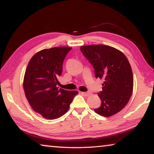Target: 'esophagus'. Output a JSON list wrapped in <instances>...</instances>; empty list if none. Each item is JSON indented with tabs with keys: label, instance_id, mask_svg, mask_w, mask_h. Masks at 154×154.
<instances>
[{
	"label": "esophagus",
	"instance_id": "esophagus-1",
	"mask_svg": "<svg viewBox=\"0 0 154 154\" xmlns=\"http://www.w3.org/2000/svg\"><path fill=\"white\" fill-rule=\"evenodd\" d=\"M81 93H82L83 95H84L85 96H89L90 94V93L88 92H81Z\"/></svg>",
	"mask_w": 154,
	"mask_h": 154
}]
</instances>
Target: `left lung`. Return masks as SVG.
<instances>
[{"label": "left lung", "mask_w": 154, "mask_h": 154, "mask_svg": "<svg viewBox=\"0 0 154 154\" xmlns=\"http://www.w3.org/2000/svg\"><path fill=\"white\" fill-rule=\"evenodd\" d=\"M80 49L94 69L96 78L105 81L98 94L101 105L95 112L104 117L118 113L128 103L133 90V75L126 56L105 45L82 46Z\"/></svg>", "instance_id": "1"}]
</instances>
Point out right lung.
Wrapping results in <instances>:
<instances>
[{"mask_svg": "<svg viewBox=\"0 0 154 154\" xmlns=\"http://www.w3.org/2000/svg\"><path fill=\"white\" fill-rule=\"evenodd\" d=\"M71 49L60 47L43 49L32 57L26 70V97L33 110L46 119H57L66 113L78 94L57 88L64 60Z\"/></svg>", "mask_w": 154, "mask_h": 154, "instance_id": "right-lung-1", "label": "right lung"}]
</instances>
